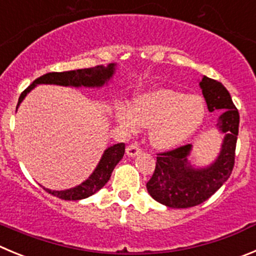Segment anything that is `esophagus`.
<instances>
[{
	"instance_id": "1",
	"label": "esophagus",
	"mask_w": 256,
	"mask_h": 256,
	"mask_svg": "<svg viewBox=\"0 0 256 256\" xmlns=\"http://www.w3.org/2000/svg\"><path fill=\"white\" fill-rule=\"evenodd\" d=\"M140 152H142V149H140L138 144H130L126 148V154H128V156H136V155H139Z\"/></svg>"
}]
</instances>
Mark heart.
I'll return each instance as SVG.
<instances>
[{
  "label": "heart",
  "mask_w": 256,
  "mask_h": 256,
  "mask_svg": "<svg viewBox=\"0 0 256 256\" xmlns=\"http://www.w3.org/2000/svg\"><path fill=\"white\" fill-rule=\"evenodd\" d=\"M116 121L128 130L150 126V142L160 150H170L192 138L206 117V104L200 96L174 90H154L138 96L134 106L118 102Z\"/></svg>",
  "instance_id": "b5f03b06"
}]
</instances>
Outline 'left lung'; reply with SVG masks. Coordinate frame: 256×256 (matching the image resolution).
Masks as SVG:
<instances>
[{
  "label": "left lung",
  "instance_id": "obj_1",
  "mask_svg": "<svg viewBox=\"0 0 256 256\" xmlns=\"http://www.w3.org/2000/svg\"><path fill=\"white\" fill-rule=\"evenodd\" d=\"M200 87L208 111L222 112L216 126L225 138L216 160L204 168L190 166V144L158 154L155 170L146 188L155 200L170 208H188L208 200L230 178L235 164L240 121L238 108L222 83L204 76Z\"/></svg>",
  "mask_w": 256,
  "mask_h": 256
}]
</instances>
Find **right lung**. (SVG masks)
<instances>
[{"label":"right lung","mask_w":256,"mask_h":256,"mask_svg":"<svg viewBox=\"0 0 256 256\" xmlns=\"http://www.w3.org/2000/svg\"><path fill=\"white\" fill-rule=\"evenodd\" d=\"M114 69H116V64L111 63L107 66H93V68L77 69V70L46 73L38 78V80H35L21 93L18 102V107L20 106L26 94L32 88L36 87L38 84H58L66 86V87H68V86H70V87H102L111 80L112 76L114 74ZM124 154H125V144L124 142L112 145V146L107 148L104 150L98 166H96L94 172L90 174V178L86 179L84 182L80 183V186L66 190H48V188H44V190L50 194L66 200H83V198L90 197V196L94 194L97 190H101L108 182L114 166L122 159Z\"/></svg>","instance_id":"right-lung-1"}]
</instances>
